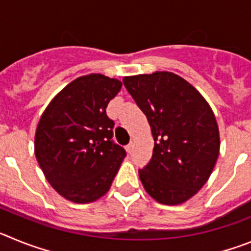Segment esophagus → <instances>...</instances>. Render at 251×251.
<instances>
[{"instance_id":"obj_1","label":"esophagus","mask_w":251,"mask_h":251,"mask_svg":"<svg viewBox=\"0 0 251 251\" xmlns=\"http://www.w3.org/2000/svg\"><path fill=\"white\" fill-rule=\"evenodd\" d=\"M126 150H127L128 153H132V151H133V143H129V145H128L127 147H126Z\"/></svg>"}]
</instances>
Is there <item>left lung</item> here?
<instances>
[{
  "label": "left lung",
  "mask_w": 251,
  "mask_h": 251,
  "mask_svg": "<svg viewBox=\"0 0 251 251\" xmlns=\"http://www.w3.org/2000/svg\"><path fill=\"white\" fill-rule=\"evenodd\" d=\"M146 114L154 139L150 163L139 170L146 192L163 205H181L202 188L220 153V133L210 104L175 73L123 77Z\"/></svg>",
  "instance_id": "1"
}]
</instances>
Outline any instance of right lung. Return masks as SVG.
<instances>
[{"instance_id":"obj_1","label":"right lung","mask_w":251,"mask_h":251,"mask_svg":"<svg viewBox=\"0 0 251 251\" xmlns=\"http://www.w3.org/2000/svg\"><path fill=\"white\" fill-rule=\"evenodd\" d=\"M122 81L103 74L76 77L44 110L35 133V156L59 195L75 203L94 202L109 191L126 157L113 143L114 122L106 105Z\"/></svg>"}]
</instances>
